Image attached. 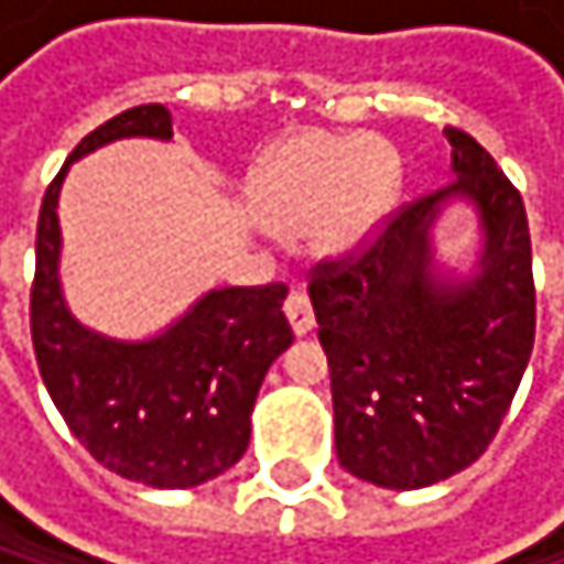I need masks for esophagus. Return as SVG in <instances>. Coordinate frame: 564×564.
Returning a JSON list of instances; mask_svg holds the SVG:
<instances>
[{
	"instance_id": "obj_1",
	"label": "esophagus",
	"mask_w": 564,
	"mask_h": 564,
	"mask_svg": "<svg viewBox=\"0 0 564 564\" xmlns=\"http://www.w3.org/2000/svg\"><path fill=\"white\" fill-rule=\"evenodd\" d=\"M284 314H288V321H291V332H294L297 338L311 335V328H314V311H311V301H307L301 291H294V294L288 297V304H284Z\"/></svg>"
}]
</instances>
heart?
Returning <instances> with one entry per match:
<instances>
[{"label": "heart", "mask_w": 564, "mask_h": 564, "mask_svg": "<svg viewBox=\"0 0 564 564\" xmlns=\"http://www.w3.org/2000/svg\"><path fill=\"white\" fill-rule=\"evenodd\" d=\"M405 185L392 141L361 134H304L276 148L250 175L253 216L284 236L307 232L328 253L372 243Z\"/></svg>", "instance_id": "b5f03b06"}]
</instances>
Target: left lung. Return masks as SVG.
I'll use <instances>...</instances> for the list:
<instances>
[{
  "label": "left lung",
  "mask_w": 564,
  "mask_h": 564,
  "mask_svg": "<svg viewBox=\"0 0 564 564\" xmlns=\"http://www.w3.org/2000/svg\"><path fill=\"white\" fill-rule=\"evenodd\" d=\"M443 134L453 182L405 206L358 263H321L307 288L332 368L338 464L382 490H420L470 467L534 345L524 203L470 134ZM449 212L475 219L467 264L438 253Z\"/></svg>",
  "instance_id": "left-lung-1"
}]
</instances>
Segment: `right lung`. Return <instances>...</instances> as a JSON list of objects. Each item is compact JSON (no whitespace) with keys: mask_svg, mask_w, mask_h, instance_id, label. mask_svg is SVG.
I'll return each mask as SVG.
<instances>
[{"mask_svg":"<svg viewBox=\"0 0 564 564\" xmlns=\"http://www.w3.org/2000/svg\"><path fill=\"white\" fill-rule=\"evenodd\" d=\"M124 138L172 141L165 104H141L90 131L43 196L30 297L40 376L90 457L134 484L188 490L226 474L250 446L267 368L294 341L288 288H223L192 301L144 338L84 324L63 297L59 188L70 165Z\"/></svg>","mask_w":564,"mask_h":564,"instance_id":"1","label":"right lung"}]
</instances>
